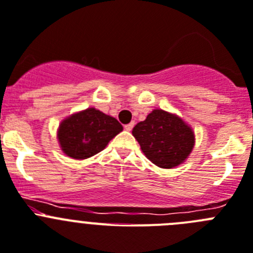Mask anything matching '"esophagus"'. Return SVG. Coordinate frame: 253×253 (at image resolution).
Listing matches in <instances>:
<instances>
[{"instance_id":"esophagus-1","label":"esophagus","mask_w":253,"mask_h":253,"mask_svg":"<svg viewBox=\"0 0 253 253\" xmlns=\"http://www.w3.org/2000/svg\"><path fill=\"white\" fill-rule=\"evenodd\" d=\"M133 126H135V122H131V124H128V125H126V126H125V129L129 132V131H132Z\"/></svg>"}]
</instances>
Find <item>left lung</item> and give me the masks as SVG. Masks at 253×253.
<instances>
[{
  "label": "left lung",
  "instance_id": "left-lung-1",
  "mask_svg": "<svg viewBox=\"0 0 253 253\" xmlns=\"http://www.w3.org/2000/svg\"><path fill=\"white\" fill-rule=\"evenodd\" d=\"M132 135L143 155L161 169H172L185 163L195 145L194 131L183 118L168 111L152 110L138 122Z\"/></svg>",
  "mask_w": 253,
  "mask_h": 253
}]
</instances>
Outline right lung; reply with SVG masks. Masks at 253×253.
<instances>
[{
    "label": "right lung",
    "instance_id": "right-lung-1",
    "mask_svg": "<svg viewBox=\"0 0 253 253\" xmlns=\"http://www.w3.org/2000/svg\"><path fill=\"white\" fill-rule=\"evenodd\" d=\"M122 129L115 117L89 107L64 118L58 127L56 138L67 156L84 160L104 150Z\"/></svg>",
    "mask_w": 253,
    "mask_h": 253
}]
</instances>
